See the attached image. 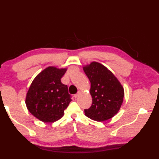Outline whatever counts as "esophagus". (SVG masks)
I'll list each match as a JSON object with an SVG mask.
<instances>
[{"instance_id":"34e87169","label":"esophagus","mask_w":159,"mask_h":159,"mask_svg":"<svg viewBox=\"0 0 159 159\" xmlns=\"http://www.w3.org/2000/svg\"><path fill=\"white\" fill-rule=\"evenodd\" d=\"M80 93H81V92H80V91H79V92H78V93H77L76 94H75V95H74V98L79 97Z\"/></svg>"}]
</instances>
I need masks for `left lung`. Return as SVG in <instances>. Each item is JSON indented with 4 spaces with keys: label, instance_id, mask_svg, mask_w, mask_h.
Listing matches in <instances>:
<instances>
[{
    "label": "left lung",
    "instance_id": "1",
    "mask_svg": "<svg viewBox=\"0 0 159 159\" xmlns=\"http://www.w3.org/2000/svg\"><path fill=\"white\" fill-rule=\"evenodd\" d=\"M83 68L91 83L89 92L92 97V106L85 109V116L98 121L111 119L122 104L123 86L107 67L98 62L93 61Z\"/></svg>",
    "mask_w": 159,
    "mask_h": 159
}]
</instances>
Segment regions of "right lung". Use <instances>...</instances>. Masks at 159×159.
I'll use <instances>...</instances> for the list:
<instances>
[{
  "label": "right lung",
  "mask_w": 159,
  "mask_h": 159,
  "mask_svg": "<svg viewBox=\"0 0 159 159\" xmlns=\"http://www.w3.org/2000/svg\"><path fill=\"white\" fill-rule=\"evenodd\" d=\"M66 71L55 66L46 67L35 76L26 93V108L43 122L61 119L72 101L67 86L61 81Z\"/></svg>",
  "instance_id": "add662e5"
}]
</instances>
